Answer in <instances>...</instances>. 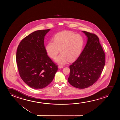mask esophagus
<instances>
[{
  "instance_id": "34e87169",
  "label": "esophagus",
  "mask_w": 120,
  "mask_h": 120,
  "mask_svg": "<svg viewBox=\"0 0 120 120\" xmlns=\"http://www.w3.org/2000/svg\"><path fill=\"white\" fill-rule=\"evenodd\" d=\"M58 68H63V66H61V65H59V66H58Z\"/></svg>"
}]
</instances>
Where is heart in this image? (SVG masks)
<instances>
[{"mask_svg": "<svg viewBox=\"0 0 120 120\" xmlns=\"http://www.w3.org/2000/svg\"><path fill=\"white\" fill-rule=\"evenodd\" d=\"M84 45L82 36L71 31H63L56 34L53 42L49 41L46 50L50 57L55 59L59 52L61 54L55 60L59 64H64L72 61L80 54Z\"/></svg>", "mask_w": 120, "mask_h": 120, "instance_id": "b5f03b06", "label": "heart"}]
</instances>
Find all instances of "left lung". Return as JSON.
<instances>
[{
	"instance_id": "left-lung-1",
	"label": "left lung",
	"mask_w": 120,
	"mask_h": 120,
	"mask_svg": "<svg viewBox=\"0 0 120 120\" xmlns=\"http://www.w3.org/2000/svg\"><path fill=\"white\" fill-rule=\"evenodd\" d=\"M87 36V43L79 57L70 66L68 82L78 89L93 85L100 77L105 65V54L97 35L82 31Z\"/></svg>"
}]
</instances>
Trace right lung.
<instances>
[{
    "mask_svg": "<svg viewBox=\"0 0 120 120\" xmlns=\"http://www.w3.org/2000/svg\"><path fill=\"white\" fill-rule=\"evenodd\" d=\"M50 29L38 30L20 42L16 60L20 77L25 84L35 89L44 88L54 79L58 67L48 56L45 36Z\"/></svg>",
    "mask_w": 120,
    "mask_h": 120,
    "instance_id": "obj_1",
    "label": "right lung"
}]
</instances>
